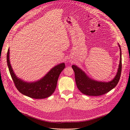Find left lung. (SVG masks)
I'll list each match as a JSON object with an SVG mask.
<instances>
[{"mask_svg": "<svg viewBox=\"0 0 130 130\" xmlns=\"http://www.w3.org/2000/svg\"><path fill=\"white\" fill-rule=\"evenodd\" d=\"M120 48V62L118 72L115 77L109 82H100L92 80L86 73L76 66H72L75 73V78L77 87L80 91L85 95L89 96H99L108 93L115 88L118 83L121 73V51Z\"/></svg>", "mask_w": 130, "mask_h": 130, "instance_id": "obj_1", "label": "left lung"}]
</instances>
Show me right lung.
I'll list each match as a JSON object with an SVG mask.
<instances>
[{
  "label": "right lung",
  "instance_id": "1",
  "mask_svg": "<svg viewBox=\"0 0 130 130\" xmlns=\"http://www.w3.org/2000/svg\"><path fill=\"white\" fill-rule=\"evenodd\" d=\"M9 54V48L7 53V66L15 86L19 92L34 99H44L52 95L56 88L59 75L65 68L64 63L55 66L41 80L36 82H27L15 75L10 64Z\"/></svg>",
  "mask_w": 130,
  "mask_h": 130
}]
</instances>
